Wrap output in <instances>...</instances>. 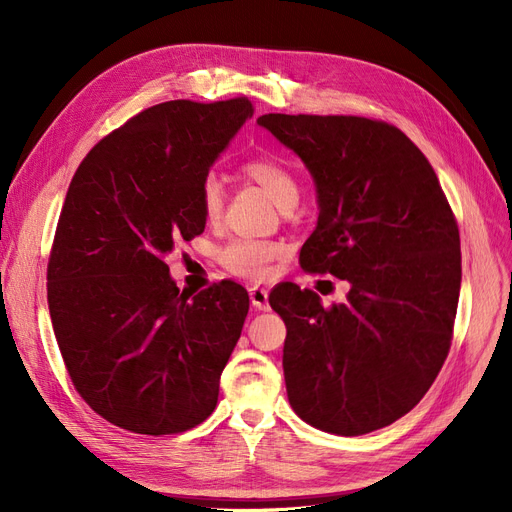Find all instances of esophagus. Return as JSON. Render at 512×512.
<instances>
[{"label":"esophagus","instance_id":"esophagus-1","mask_svg":"<svg viewBox=\"0 0 512 512\" xmlns=\"http://www.w3.org/2000/svg\"><path fill=\"white\" fill-rule=\"evenodd\" d=\"M250 301L252 305L258 309V312H269L271 305H269V292L260 286L250 288Z\"/></svg>","mask_w":512,"mask_h":512}]
</instances>
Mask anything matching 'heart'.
Masks as SVG:
<instances>
[{"instance_id": "b5f03b06", "label": "heart", "mask_w": 512, "mask_h": 512, "mask_svg": "<svg viewBox=\"0 0 512 512\" xmlns=\"http://www.w3.org/2000/svg\"><path fill=\"white\" fill-rule=\"evenodd\" d=\"M243 173L256 181L262 190H265L275 205L284 209L290 203L299 200V183L290 173V168L282 162L271 158H258L250 160L243 166ZM200 209H203L205 218L209 222L218 220L224 209V188L218 177H207L200 188ZM284 254V247L280 243L260 241V239H239L226 245L220 258L222 265L245 280H265L271 269V262Z\"/></svg>"}]
</instances>
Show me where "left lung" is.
I'll use <instances>...</instances> for the list:
<instances>
[{
	"mask_svg": "<svg viewBox=\"0 0 512 512\" xmlns=\"http://www.w3.org/2000/svg\"><path fill=\"white\" fill-rule=\"evenodd\" d=\"M297 153L316 185L318 224L301 265L348 280L346 303L282 284L292 410L329 433L361 436L408 414L451 348L461 286L459 230L431 164L382 121L344 115L256 119Z\"/></svg>",
	"mask_w": 512,
	"mask_h": 512,
	"instance_id": "obj_1",
	"label": "left lung"
}]
</instances>
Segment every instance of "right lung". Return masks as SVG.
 Segmentation results:
<instances>
[{"instance_id": "add662e5", "label": "right lung", "mask_w": 512, "mask_h": 512, "mask_svg": "<svg viewBox=\"0 0 512 512\" xmlns=\"http://www.w3.org/2000/svg\"><path fill=\"white\" fill-rule=\"evenodd\" d=\"M252 113L245 98L156 104L102 138L72 177L49 312L76 391L121 429L188 431L218 404L250 297L235 282L179 292L164 258L205 230L200 188Z\"/></svg>"}]
</instances>
